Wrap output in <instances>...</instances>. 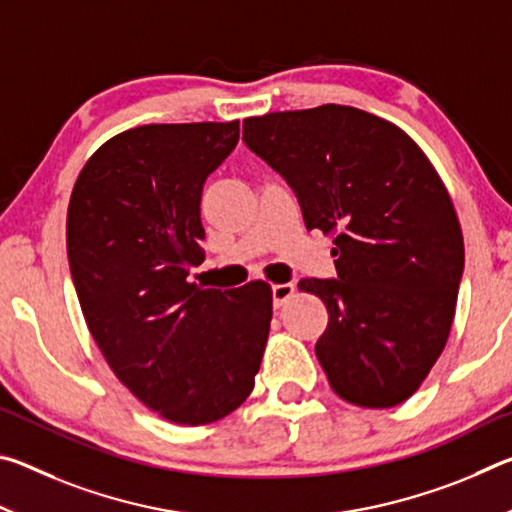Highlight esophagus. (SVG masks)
Segmentation results:
<instances>
[{
    "label": "esophagus",
    "mask_w": 512,
    "mask_h": 512,
    "mask_svg": "<svg viewBox=\"0 0 512 512\" xmlns=\"http://www.w3.org/2000/svg\"><path fill=\"white\" fill-rule=\"evenodd\" d=\"M293 284L289 282V284H273V305H275V309H280L284 302H287L291 296H293Z\"/></svg>",
    "instance_id": "1"
}]
</instances>
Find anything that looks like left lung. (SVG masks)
Instances as JSON below:
<instances>
[{
    "instance_id": "8db88e82",
    "label": "left lung",
    "mask_w": 512,
    "mask_h": 512,
    "mask_svg": "<svg viewBox=\"0 0 512 512\" xmlns=\"http://www.w3.org/2000/svg\"><path fill=\"white\" fill-rule=\"evenodd\" d=\"M244 142L296 192L307 230L334 237L336 280H300L325 302L316 357L363 409L409 400L445 350L465 248L443 180L402 128L352 106L244 119Z\"/></svg>"
}]
</instances>
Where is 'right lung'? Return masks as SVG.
Returning a JSON list of instances; mask_svg holds the SVG:
<instances>
[{"mask_svg":"<svg viewBox=\"0 0 512 512\" xmlns=\"http://www.w3.org/2000/svg\"><path fill=\"white\" fill-rule=\"evenodd\" d=\"M239 121L137 126L85 162L67 210V257L110 370L164 420L198 427L246 402L273 318L266 282H187L203 262L201 194Z\"/></svg>","mask_w":512,"mask_h":512,"instance_id":"right-lung-1","label":"right lung"}]
</instances>
